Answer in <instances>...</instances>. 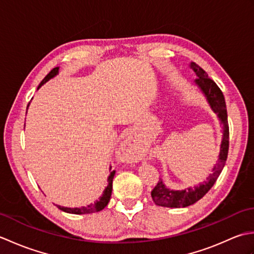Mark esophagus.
Instances as JSON below:
<instances>
[{
	"mask_svg": "<svg viewBox=\"0 0 254 254\" xmlns=\"http://www.w3.org/2000/svg\"><path fill=\"white\" fill-rule=\"evenodd\" d=\"M118 157L124 163H136L137 152L130 141L123 142L118 150Z\"/></svg>",
	"mask_w": 254,
	"mask_h": 254,
	"instance_id": "1",
	"label": "esophagus"
}]
</instances>
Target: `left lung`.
<instances>
[{"instance_id":"obj_1","label":"left lung","mask_w":254,"mask_h":254,"mask_svg":"<svg viewBox=\"0 0 254 254\" xmlns=\"http://www.w3.org/2000/svg\"><path fill=\"white\" fill-rule=\"evenodd\" d=\"M191 67L195 71L198 78H196L195 83L198 85V87L202 89L204 95L209 102L212 109L217 113L218 118L223 123L224 128V136L222 145H220V153L219 158L217 160L216 165L213 168L212 174L209 175L206 181H204L203 185H199L198 187L189 188L188 190L183 191H172L170 189H167L163 181L159 180L157 185L150 192L153 201L159 205V206L165 207H187L189 205H192L198 199H201L205 194H206L210 188L214 186L216 182L217 178L219 177L220 172H222L224 166L226 164L228 156V149H229V126H228V118H227V108H226L225 97L223 95V91L217 86V84L214 82L213 79L208 77V74L204 71V69L197 65L196 63H191Z\"/></svg>"}]
</instances>
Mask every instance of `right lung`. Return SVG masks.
<instances>
[{"label": "right lung", "mask_w": 254, "mask_h": 254, "mask_svg": "<svg viewBox=\"0 0 254 254\" xmlns=\"http://www.w3.org/2000/svg\"><path fill=\"white\" fill-rule=\"evenodd\" d=\"M58 71H59V67H55L53 69H51L49 74H48L47 76L41 80V83L39 84V86H38V88H39L41 85H44L47 80H49L53 76H56L58 74ZM115 174L116 171H111L109 178H108V186L106 188V190L104 191L102 196L99 198V201H97L95 204H90L88 206H84V207H74V208L63 207V206H60V205H58V207L61 210H63V212H66L69 214H90V213H96V212H99L101 209H104L107 206V204L110 201V196L112 192V180H113V177H115Z\"/></svg>", "instance_id": "add662e5"}]
</instances>
